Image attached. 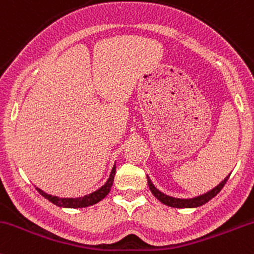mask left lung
Masks as SVG:
<instances>
[{"instance_id":"8db88e82","label":"left lung","mask_w":254,"mask_h":254,"mask_svg":"<svg viewBox=\"0 0 254 254\" xmlns=\"http://www.w3.org/2000/svg\"><path fill=\"white\" fill-rule=\"evenodd\" d=\"M229 177H230V175L229 176L225 177L224 181H221L220 184L216 186V187H214L213 190H208V192L204 193V194H200V195H198V197H194V198H188V199H184V198L170 197V195L164 194L163 192H160V190H159L158 188L153 185V182L150 181V179H149L148 176H146V179H148V186H149V188H150L151 193L154 194V197L158 198V199L160 200L163 204L172 206V208H197V206L205 204V203H208L211 198L215 197V195L218 194L221 190H223V187L225 186V184H226L227 180H229Z\"/></svg>"}]
</instances>
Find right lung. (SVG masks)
<instances>
[{"mask_svg": "<svg viewBox=\"0 0 254 254\" xmlns=\"http://www.w3.org/2000/svg\"><path fill=\"white\" fill-rule=\"evenodd\" d=\"M115 172H116V164L112 167L111 172H110V176L108 181L105 182V185L101 186L99 190H96L95 192H91L90 194L83 195V197L78 198H60L57 195H51L48 193L44 192L43 190L36 187V190L40 193L43 197H45L46 199H49L50 202L54 203L55 205L61 206V208H85V206L96 204L98 202H100L101 199L106 197L109 194L110 190H111L112 184H114L115 179Z\"/></svg>", "mask_w": 254, "mask_h": 254, "instance_id": "right-lung-1", "label": "right lung"}]
</instances>
